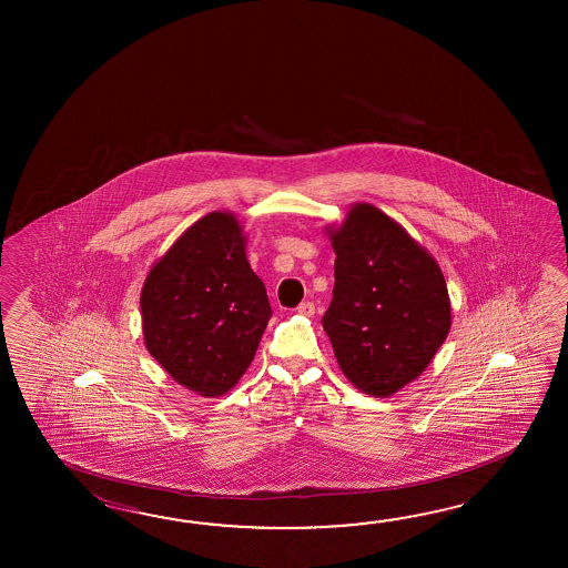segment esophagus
<instances>
[{
	"instance_id": "34e87169",
	"label": "esophagus",
	"mask_w": 568,
	"mask_h": 568,
	"mask_svg": "<svg viewBox=\"0 0 568 568\" xmlns=\"http://www.w3.org/2000/svg\"><path fill=\"white\" fill-rule=\"evenodd\" d=\"M296 313L301 314V316H313L314 314V304L313 302H302L301 306L296 308Z\"/></svg>"
}]
</instances>
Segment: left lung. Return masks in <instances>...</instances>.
I'll use <instances>...</instances> for the list:
<instances>
[{
  "mask_svg": "<svg viewBox=\"0 0 568 568\" xmlns=\"http://www.w3.org/2000/svg\"><path fill=\"white\" fill-rule=\"evenodd\" d=\"M326 235L337 260L323 328L351 384L389 398L423 374L450 331L443 270L398 221L369 203L351 205Z\"/></svg>",
  "mask_w": 568,
  "mask_h": 568,
  "instance_id": "obj_1",
  "label": "left lung"
}]
</instances>
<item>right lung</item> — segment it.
<instances>
[{
	"label": "right lung",
	"mask_w": 568,
	"mask_h": 568,
	"mask_svg": "<svg viewBox=\"0 0 568 568\" xmlns=\"http://www.w3.org/2000/svg\"><path fill=\"white\" fill-rule=\"evenodd\" d=\"M240 219L213 211L154 262L140 294L145 349L181 386L219 398L254 362L272 308Z\"/></svg>",
	"instance_id": "obj_1"
}]
</instances>
